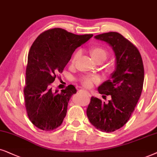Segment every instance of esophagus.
<instances>
[{
	"instance_id": "1",
	"label": "esophagus",
	"mask_w": 157,
	"mask_h": 157,
	"mask_svg": "<svg viewBox=\"0 0 157 157\" xmlns=\"http://www.w3.org/2000/svg\"><path fill=\"white\" fill-rule=\"evenodd\" d=\"M80 93H82L86 94V95H87V96H89V97H90V93H88V92H87L86 90H80Z\"/></svg>"
}]
</instances>
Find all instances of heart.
I'll return each mask as SVG.
<instances>
[{"label":"heart","mask_w":157,"mask_h":157,"mask_svg":"<svg viewBox=\"0 0 157 157\" xmlns=\"http://www.w3.org/2000/svg\"><path fill=\"white\" fill-rule=\"evenodd\" d=\"M90 54L93 59L97 62H102L107 59L108 57V51L103 46L97 44L94 45L90 49ZM80 57V52L76 51L73 54L72 59H71V64H75L77 62V59ZM80 84L83 87L86 88H90L93 86L94 83L99 82V78L96 76H83L80 80Z\"/></svg>","instance_id":"b5f03b06"}]
</instances>
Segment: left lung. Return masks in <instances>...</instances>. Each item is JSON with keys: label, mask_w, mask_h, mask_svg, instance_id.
I'll use <instances>...</instances> for the list:
<instances>
[{"label": "left lung", "mask_w": 157, "mask_h": 157, "mask_svg": "<svg viewBox=\"0 0 157 157\" xmlns=\"http://www.w3.org/2000/svg\"><path fill=\"white\" fill-rule=\"evenodd\" d=\"M95 38L111 46L116 54V69L110 80L98 87L103 98L110 95L111 99L105 103L92 97L86 113L96 128L111 133L124 126L135 109L143 89L144 64L139 49L121 33H104Z\"/></svg>", "instance_id": "left-lung-1"}]
</instances>
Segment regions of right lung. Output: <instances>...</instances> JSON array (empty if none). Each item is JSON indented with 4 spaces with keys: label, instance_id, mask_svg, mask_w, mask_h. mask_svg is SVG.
<instances>
[{
    "label": "right lung",
    "instance_id": "obj_1",
    "mask_svg": "<svg viewBox=\"0 0 157 157\" xmlns=\"http://www.w3.org/2000/svg\"><path fill=\"white\" fill-rule=\"evenodd\" d=\"M93 36L54 28L44 31L33 41L28 55L24 94L27 116L38 128L48 131L61 126L69 100L77 90L70 85L59 93L53 90L52 83L63 72L75 50Z\"/></svg>",
    "mask_w": 157,
    "mask_h": 157
}]
</instances>
